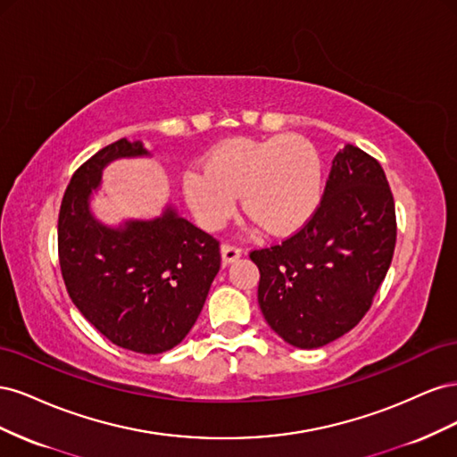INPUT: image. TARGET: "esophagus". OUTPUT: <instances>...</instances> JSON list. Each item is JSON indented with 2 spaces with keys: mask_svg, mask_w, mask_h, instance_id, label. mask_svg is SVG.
Returning <instances> with one entry per match:
<instances>
[{
  "mask_svg": "<svg viewBox=\"0 0 457 457\" xmlns=\"http://www.w3.org/2000/svg\"><path fill=\"white\" fill-rule=\"evenodd\" d=\"M220 253H223V261L225 262H232V261H237L242 255V250H240L238 245H234V244H223V245H220Z\"/></svg>",
  "mask_w": 457,
  "mask_h": 457,
  "instance_id": "obj_1",
  "label": "esophagus"
}]
</instances>
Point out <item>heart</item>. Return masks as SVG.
<instances>
[{"label":"heart","instance_id":"1","mask_svg":"<svg viewBox=\"0 0 457 457\" xmlns=\"http://www.w3.org/2000/svg\"><path fill=\"white\" fill-rule=\"evenodd\" d=\"M185 198L207 228L223 227L242 195L247 217L270 234L299 228L322 196L320 158L297 135L232 139L183 177Z\"/></svg>","mask_w":457,"mask_h":457}]
</instances>
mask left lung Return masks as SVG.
I'll return each instance as SVG.
<instances>
[{"mask_svg":"<svg viewBox=\"0 0 457 457\" xmlns=\"http://www.w3.org/2000/svg\"><path fill=\"white\" fill-rule=\"evenodd\" d=\"M395 244V200L385 171L376 158L347 145L307 223L282 244L250 253L267 324L299 349L345 336L370 311Z\"/></svg>","mask_w":457,"mask_h":457,"instance_id":"left-lung-1","label":"left lung"}]
</instances>
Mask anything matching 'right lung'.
Returning <instances> with one entry per match:
<instances>
[{"label":"right lung","instance_id":"obj_1","mask_svg":"<svg viewBox=\"0 0 457 457\" xmlns=\"http://www.w3.org/2000/svg\"><path fill=\"white\" fill-rule=\"evenodd\" d=\"M120 139L81 163L59 212V262L78 311L121 349L160 354L181 343L220 269L219 240L171 207L154 220L108 228L89 212L101 173L116 158L145 156Z\"/></svg>","mask_w":457,"mask_h":457}]
</instances>
